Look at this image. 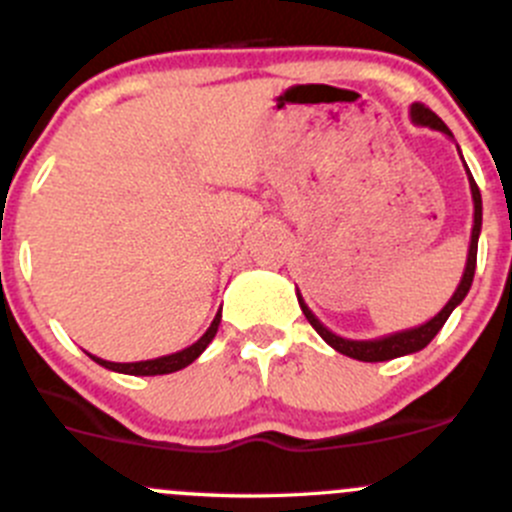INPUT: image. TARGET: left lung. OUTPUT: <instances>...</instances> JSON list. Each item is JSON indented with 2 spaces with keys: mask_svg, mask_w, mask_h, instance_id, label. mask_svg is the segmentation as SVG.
<instances>
[{
  "mask_svg": "<svg viewBox=\"0 0 512 512\" xmlns=\"http://www.w3.org/2000/svg\"><path fill=\"white\" fill-rule=\"evenodd\" d=\"M411 121H414L416 126H428V128H433V131H441V133H446L448 138H453V133L448 131L446 123H443L441 118H438L436 113L431 111V108L423 106V103H414V106H411ZM458 153H461V151H458ZM468 183H471V195H473L471 245H468L466 270H463L461 282H458L456 292H453V297L448 299L446 307H443L441 312L436 314V317L428 319L426 324H418V327H414V329H404V332L386 334V337H379V339H344V337H339V334L329 332V329L324 327V324L319 322L317 317H314L312 309H309L307 304H304L302 294L297 292L299 307H302L304 317H307V322L312 324L314 329H317V334L324 339V342L329 344V347L337 349L339 354L352 356V359H359V361H389V359H396V356H406V354L421 352L423 347H428V344H431V339L436 337L438 332H441V327H443V324H446V319L451 317L453 309H456L458 304H461L463 299H466L468 289H471V285H473V275H476L478 235H480V225H483V200H480V190H478L476 180H473L471 170H468Z\"/></svg>",
  "mask_w": 512,
  "mask_h": 512,
  "instance_id": "8db88e82",
  "label": "left lung"
}]
</instances>
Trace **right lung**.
<instances>
[{
	"instance_id": "right-lung-1",
	"label": "right lung",
	"mask_w": 512,
	"mask_h": 512,
	"mask_svg": "<svg viewBox=\"0 0 512 512\" xmlns=\"http://www.w3.org/2000/svg\"><path fill=\"white\" fill-rule=\"evenodd\" d=\"M220 317H223L220 312L215 314V319H213V324L208 327V332H205L198 342L190 344V347H185V349H180V352H175V354H165V356H158V359H146V361H128V364L98 359V356H94V354H89V356L96 361V364L106 366V369H111V371H118V374H131V376L173 374V371H180V369H185L188 364H193V361L198 359L205 349H208V344L213 342L215 334H218Z\"/></svg>"
}]
</instances>
